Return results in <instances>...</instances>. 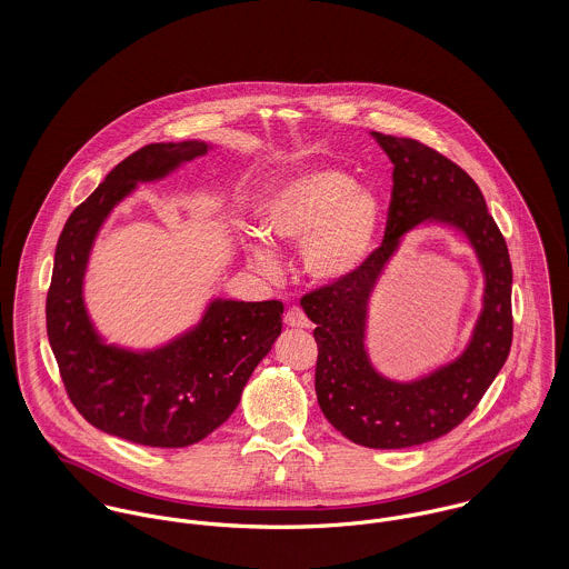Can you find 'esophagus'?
Returning a JSON list of instances; mask_svg holds the SVG:
<instances>
[{"label": "esophagus", "mask_w": 569, "mask_h": 569, "mask_svg": "<svg viewBox=\"0 0 569 569\" xmlns=\"http://www.w3.org/2000/svg\"><path fill=\"white\" fill-rule=\"evenodd\" d=\"M284 325L293 326V328H309L311 322H309V318L305 316V311L300 307H289L287 313H284Z\"/></svg>", "instance_id": "1"}]
</instances>
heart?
Here are the masks:
<instances>
[{
    "mask_svg": "<svg viewBox=\"0 0 569 569\" xmlns=\"http://www.w3.org/2000/svg\"><path fill=\"white\" fill-rule=\"evenodd\" d=\"M381 223L379 199L337 168L302 172L282 183L262 208L264 232L282 243L305 247V264L318 280L352 276L372 253ZM256 262L276 267L273 249L251 247Z\"/></svg>",
    "mask_w": 569,
    "mask_h": 569,
    "instance_id": "b5f03b06",
    "label": "heart"
}]
</instances>
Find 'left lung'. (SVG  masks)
Instances as JSON below:
<instances>
[{
	"label": "left lung",
	"mask_w": 569,
	"mask_h": 569,
	"mask_svg": "<svg viewBox=\"0 0 569 569\" xmlns=\"http://www.w3.org/2000/svg\"><path fill=\"white\" fill-rule=\"evenodd\" d=\"M395 163L392 199L383 241L348 278L302 296L316 325V392L328 422L370 449H403L456 429L482 401L512 343V264L506 241L488 214L478 183L436 149L372 131ZM440 220L462 229L486 267V311L468 352L413 385L388 382L362 350L367 298L407 229Z\"/></svg>",
	"instance_id": "8db88e82"
}]
</instances>
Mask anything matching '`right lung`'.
Segmentation results:
<instances>
[{
	"label": "right lung",
	"mask_w": 569,
	"mask_h": 569,
	"mask_svg": "<svg viewBox=\"0 0 569 569\" xmlns=\"http://www.w3.org/2000/svg\"><path fill=\"white\" fill-rule=\"evenodd\" d=\"M206 151L203 142H162L118 163L70 214L46 298L48 339L72 406L100 431L147 447H188L223 425L282 330L280 300H217L194 330L144 355L100 343L89 325L82 273L104 217L138 181Z\"/></svg>",
	"instance_id": "obj_1"
}]
</instances>
